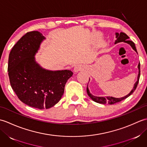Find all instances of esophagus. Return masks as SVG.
Segmentation results:
<instances>
[{"mask_svg":"<svg viewBox=\"0 0 147 147\" xmlns=\"http://www.w3.org/2000/svg\"><path fill=\"white\" fill-rule=\"evenodd\" d=\"M85 69V65H81V64H78L76 65L74 67V73H78V72H79L80 71H82L83 70Z\"/></svg>","mask_w":147,"mask_h":147,"instance_id":"obj_1","label":"esophagus"}]
</instances>
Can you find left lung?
<instances>
[{
    "label": "left lung",
    "instance_id": "8db88e82",
    "mask_svg": "<svg viewBox=\"0 0 147 147\" xmlns=\"http://www.w3.org/2000/svg\"><path fill=\"white\" fill-rule=\"evenodd\" d=\"M115 38H116V40H115L114 44H116V43H120V42L126 43H127V44H129L131 47V48L137 53V54H138L135 43H134L132 41H131V40H128L129 38V37L127 36L126 33H124L123 32H121L120 33H119L116 32V33H115ZM138 76H137L136 82L135 84H134L133 88L131 90V92L126 96H123V97H121V98H115V97H113V96H95V95H92V93H90L89 88H88V85H87V88H86L87 94H88V95L90 96V98H91L92 100H93L96 103H98V104H108L112 105V104H115V103L119 102L121 100H123L126 99V98H127L128 96H129L131 95L132 93L135 92V90L136 88L137 85H138V84L140 76V62L138 65ZM89 82H90V79H89Z\"/></svg>",
    "mask_w": 147,
    "mask_h": 147
}]
</instances>
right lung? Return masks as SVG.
<instances>
[{
    "label": "right lung",
    "mask_w": 147,
    "mask_h": 147,
    "mask_svg": "<svg viewBox=\"0 0 147 147\" xmlns=\"http://www.w3.org/2000/svg\"><path fill=\"white\" fill-rule=\"evenodd\" d=\"M46 38L39 32L27 33L18 40L9 55L8 72L12 90L24 104L38 109H49L61 99L70 70L52 71L36 61L41 43Z\"/></svg>",
    "instance_id": "add662e5"
}]
</instances>
